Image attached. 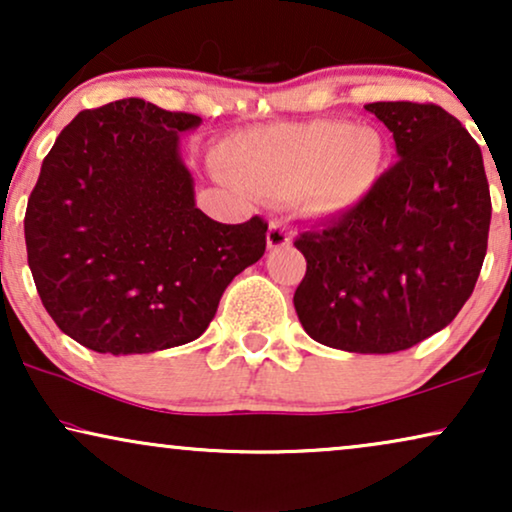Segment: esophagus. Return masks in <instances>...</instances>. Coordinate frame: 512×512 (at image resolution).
Instances as JSON below:
<instances>
[{
	"mask_svg": "<svg viewBox=\"0 0 512 512\" xmlns=\"http://www.w3.org/2000/svg\"><path fill=\"white\" fill-rule=\"evenodd\" d=\"M289 242H291V233L289 228H286V223L272 221L268 228V249H279Z\"/></svg>",
	"mask_w": 512,
	"mask_h": 512,
	"instance_id": "obj_1",
	"label": "esophagus"
}]
</instances>
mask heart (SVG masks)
<instances>
[{
  "instance_id": "b5f03b06",
  "label": "heart",
  "mask_w": 512,
  "mask_h": 512,
  "mask_svg": "<svg viewBox=\"0 0 512 512\" xmlns=\"http://www.w3.org/2000/svg\"><path fill=\"white\" fill-rule=\"evenodd\" d=\"M228 177L265 198H296L314 214L359 207L387 167V139L373 125L310 121L249 132L223 151Z\"/></svg>"
}]
</instances>
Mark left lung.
<instances>
[{"label":"left lung","mask_w":512,"mask_h":512,"mask_svg":"<svg viewBox=\"0 0 512 512\" xmlns=\"http://www.w3.org/2000/svg\"><path fill=\"white\" fill-rule=\"evenodd\" d=\"M398 163L349 212L298 235L307 258L293 296L305 333L356 354H391L443 331L475 289L492 200L482 151L436 104H366Z\"/></svg>","instance_id":"1"}]
</instances>
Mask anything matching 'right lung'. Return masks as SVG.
<instances>
[{
    "mask_svg": "<svg viewBox=\"0 0 512 512\" xmlns=\"http://www.w3.org/2000/svg\"><path fill=\"white\" fill-rule=\"evenodd\" d=\"M200 123L125 97L81 111L41 163L27 263L46 312L79 345L114 356L186 345L263 256V219L226 226L195 207L179 137Z\"/></svg>",
    "mask_w": 512,
    "mask_h": 512,
    "instance_id": "1",
    "label": "right lung"
}]
</instances>
